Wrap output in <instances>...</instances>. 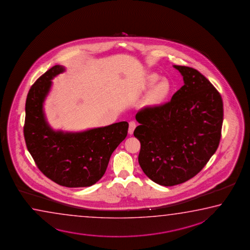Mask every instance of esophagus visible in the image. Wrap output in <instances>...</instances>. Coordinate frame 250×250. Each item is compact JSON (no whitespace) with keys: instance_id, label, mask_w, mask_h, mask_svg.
<instances>
[{"instance_id":"esophagus-1","label":"esophagus","mask_w":250,"mask_h":250,"mask_svg":"<svg viewBox=\"0 0 250 250\" xmlns=\"http://www.w3.org/2000/svg\"><path fill=\"white\" fill-rule=\"evenodd\" d=\"M136 122H134V121H132V122H129V127H128V134H129V135H132V134L134 133V130H135V128H136Z\"/></svg>"}]
</instances>
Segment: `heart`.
I'll list each match as a JSON object with an SVG mask.
<instances>
[{"instance_id": "obj_1", "label": "heart", "mask_w": 250, "mask_h": 250, "mask_svg": "<svg viewBox=\"0 0 250 250\" xmlns=\"http://www.w3.org/2000/svg\"><path fill=\"white\" fill-rule=\"evenodd\" d=\"M159 80V77L157 74L152 73L149 74L148 77V85H154L155 83H157V81ZM170 91V85H169V81L167 80H161L158 81L155 86L153 87L152 91L150 93L149 96V101L151 104H159L161 103L165 98L168 96V94Z\"/></svg>"}]
</instances>
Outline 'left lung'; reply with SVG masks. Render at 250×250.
I'll use <instances>...</instances> for the list:
<instances>
[{
    "label": "left lung",
    "mask_w": 250,
    "mask_h": 250,
    "mask_svg": "<svg viewBox=\"0 0 250 250\" xmlns=\"http://www.w3.org/2000/svg\"><path fill=\"white\" fill-rule=\"evenodd\" d=\"M185 85L169 102L136 114L138 162L148 178L164 187L187 182L203 169L220 144L223 102L217 89L193 68L174 65Z\"/></svg>",
    "instance_id": "8db88e82"
}]
</instances>
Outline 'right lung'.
<instances>
[{
    "label": "right lung",
    "mask_w": 250,
    "mask_h": 250,
    "mask_svg": "<svg viewBox=\"0 0 250 250\" xmlns=\"http://www.w3.org/2000/svg\"><path fill=\"white\" fill-rule=\"evenodd\" d=\"M64 71L54 65L31 85L25 104L23 135L38 169L62 187H91L106 172L112 153L126 138L128 123L121 122L79 133L54 131L47 123L42 103L51 80Z\"/></svg>",
    "instance_id": "add662e5"
}]
</instances>
